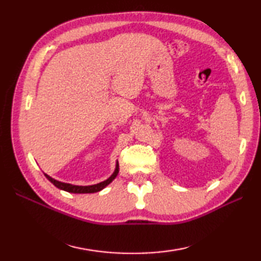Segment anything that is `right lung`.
Wrapping results in <instances>:
<instances>
[{
    "label": "right lung",
    "mask_w": 261,
    "mask_h": 261,
    "mask_svg": "<svg viewBox=\"0 0 261 261\" xmlns=\"http://www.w3.org/2000/svg\"><path fill=\"white\" fill-rule=\"evenodd\" d=\"M118 174H119V163L116 162L113 174L111 175L108 179H105L101 182H97V184H94V185H87V186L73 185V184H69V182L59 181L57 179L53 178V177H50L47 174H45V176L47 177V179L49 181H51L55 186L59 188V190H63V191L68 192V193H74V194H88V193H96V192L102 191L103 188H105L109 184H111V182L113 181V179H115V177L118 176Z\"/></svg>",
    "instance_id": "right-lung-1"
}]
</instances>
